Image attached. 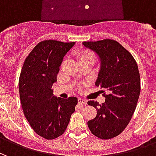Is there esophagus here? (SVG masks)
I'll return each mask as SVG.
<instances>
[{
  "label": "esophagus",
  "mask_w": 156,
  "mask_h": 156,
  "mask_svg": "<svg viewBox=\"0 0 156 156\" xmlns=\"http://www.w3.org/2000/svg\"><path fill=\"white\" fill-rule=\"evenodd\" d=\"M78 104H79V105H87V100H85V99H83V98H78Z\"/></svg>",
  "instance_id": "esophagus-1"
}]
</instances>
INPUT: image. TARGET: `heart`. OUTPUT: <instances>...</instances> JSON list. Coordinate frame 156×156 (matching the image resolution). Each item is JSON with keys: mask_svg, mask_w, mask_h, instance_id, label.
Wrapping results in <instances>:
<instances>
[{"mask_svg": "<svg viewBox=\"0 0 156 156\" xmlns=\"http://www.w3.org/2000/svg\"><path fill=\"white\" fill-rule=\"evenodd\" d=\"M85 59H95V56L94 52L91 51H83L80 55V60H85Z\"/></svg>", "mask_w": 156, "mask_h": 156, "instance_id": "b5f03b06", "label": "heart"}]
</instances>
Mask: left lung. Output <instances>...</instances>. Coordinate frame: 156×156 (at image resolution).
Segmentation results:
<instances>
[{"label":"left lung","mask_w":156,"mask_h":156,"mask_svg":"<svg viewBox=\"0 0 156 156\" xmlns=\"http://www.w3.org/2000/svg\"><path fill=\"white\" fill-rule=\"evenodd\" d=\"M83 43L100 58L101 69L95 84L106 91L102 90L104 104L88 102L97 110L96 117L88 121V126L99 139H112L124 130L136 108L140 94L137 62L129 51L113 39Z\"/></svg>","instance_id":"left-lung-1"}]
</instances>
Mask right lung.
<instances>
[{"instance_id": "obj_1", "label": "right lung", "mask_w": 156, "mask_h": 156, "mask_svg": "<svg viewBox=\"0 0 156 156\" xmlns=\"http://www.w3.org/2000/svg\"><path fill=\"white\" fill-rule=\"evenodd\" d=\"M74 43L56 40L40 41L22 68L19 93L23 113L32 129L47 140L56 139L64 133L78 104L76 97L56 98L51 89L63 57Z\"/></svg>"}]
</instances>
